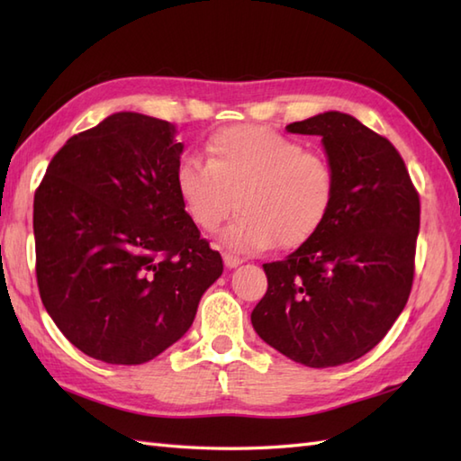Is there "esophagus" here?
Masks as SVG:
<instances>
[{
  "label": "esophagus",
  "mask_w": 461,
  "mask_h": 461,
  "mask_svg": "<svg viewBox=\"0 0 461 461\" xmlns=\"http://www.w3.org/2000/svg\"><path fill=\"white\" fill-rule=\"evenodd\" d=\"M223 263H225V267L233 269V267L241 266L243 259H240V258H236V256H230V253H225V256H223Z\"/></svg>",
  "instance_id": "esophagus-1"
}]
</instances>
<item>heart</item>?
Here are the masks:
<instances>
[{"mask_svg":"<svg viewBox=\"0 0 461 461\" xmlns=\"http://www.w3.org/2000/svg\"><path fill=\"white\" fill-rule=\"evenodd\" d=\"M174 188L195 228L213 233L240 208L221 243L238 253L305 246L327 223L337 176L325 156L267 126L220 129L205 142V162L184 156Z\"/></svg>","mask_w":461,"mask_h":461,"instance_id":"heart-1","label":"heart"}]
</instances>
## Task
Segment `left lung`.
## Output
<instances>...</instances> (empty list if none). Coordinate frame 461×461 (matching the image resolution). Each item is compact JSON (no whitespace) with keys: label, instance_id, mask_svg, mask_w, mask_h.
Wrapping results in <instances>:
<instances>
[{"label":"left lung","instance_id":"obj_1","mask_svg":"<svg viewBox=\"0 0 461 461\" xmlns=\"http://www.w3.org/2000/svg\"><path fill=\"white\" fill-rule=\"evenodd\" d=\"M287 131L321 136L337 198L315 238L287 259L263 263L267 293L251 325L301 365H347L375 348L406 307L420 195L393 142L355 116L330 111Z\"/></svg>","mask_w":461,"mask_h":461}]
</instances>
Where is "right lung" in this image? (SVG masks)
<instances>
[{
  "instance_id": "right-lung-1",
  "label": "right lung",
  "mask_w": 461,
  "mask_h": 461,
  "mask_svg": "<svg viewBox=\"0 0 461 461\" xmlns=\"http://www.w3.org/2000/svg\"><path fill=\"white\" fill-rule=\"evenodd\" d=\"M174 132L111 114L65 142L35 192L39 295L68 342L109 365H142L182 339L223 271L176 194Z\"/></svg>"
}]
</instances>
